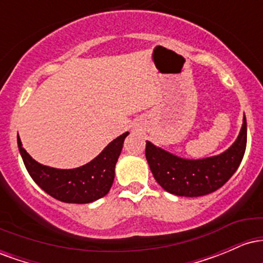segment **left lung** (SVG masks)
Listing matches in <instances>:
<instances>
[{"label": "left lung", "instance_id": "obj_1", "mask_svg": "<svg viewBox=\"0 0 263 263\" xmlns=\"http://www.w3.org/2000/svg\"><path fill=\"white\" fill-rule=\"evenodd\" d=\"M246 142L247 125L243 116L236 141L221 155L185 159L147 141L146 158L157 183L168 193L179 197H201L221 188L237 171L245 155Z\"/></svg>", "mask_w": 263, "mask_h": 263}]
</instances>
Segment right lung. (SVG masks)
I'll use <instances>...</instances> for the list:
<instances>
[{"label":"right lung","instance_id":"add662e5","mask_svg":"<svg viewBox=\"0 0 263 263\" xmlns=\"http://www.w3.org/2000/svg\"><path fill=\"white\" fill-rule=\"evenodd\" d=\"M125 132L105 147L91 162L74 170H57L41 164L32 158L17 137L18 148L32 179L47 194L63 203H92L107 194L114 183L115 165L122 151Z\"/></svg>","mask_w":263,"mask_h":263}]
</instances>
